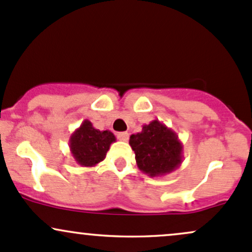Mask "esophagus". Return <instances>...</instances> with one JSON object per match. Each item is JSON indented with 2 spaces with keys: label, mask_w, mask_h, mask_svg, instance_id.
<instances>
[{
  "label": "esophagus",
  "mask_w": 252,
  "mask_h": 252,
  "mask_svg": "<svg viewBox=\"0 0 252 252\" xmlns=\"http://www.w3.org/2000/svg\"><path fill=\"white\" fill-rule=\"evenodd\" d=\"M128 137L129 134L127 133V132H120V133H118V138L120 140H123V142H127V140H128Z\"/></svg>",
  "instance_id": "obj_1"
}]
</instances>
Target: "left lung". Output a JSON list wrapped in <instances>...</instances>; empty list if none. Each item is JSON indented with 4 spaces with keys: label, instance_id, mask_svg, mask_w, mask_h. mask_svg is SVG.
<instances>
[{
    "label": "left lung",
    "instance_id": "obj_1",
    "mask_svg": "<svg viewBox=\"0 0 252 252\" xmlns=\"http://www.w3.org/2000/svg\"><path fill=\"white\" fill-rule=\"evenodd\" d=\"M129 145L138 168L149 177L169 174L183 162V143L172 128L158 120H153L132 134Z\"/></svg>",
    "mask_w": 252,
    "mask_h": 252
}]
</instances>
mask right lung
<instances>
[{
	"label": "right lung",
	"mask_w": 252,
	"mask_h": 252,
	"mask_svg": "<svg viewBox=\"0 0 252 252\" xmlns=\"http://www.w3.org/2000/svg\"><path fill=\"white\" fill-rule=\"evenodd\" d=\"M116 138L110 131L96 129L89 120H84L69 138V150L78 164L94 167L105 158Z\"/></svg>",
	"instance_id": "1"
}]
</instances>
